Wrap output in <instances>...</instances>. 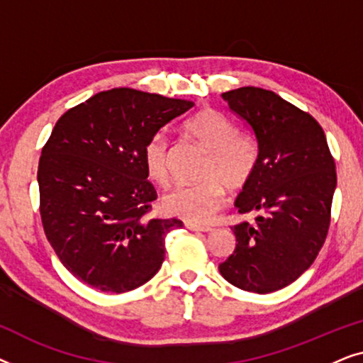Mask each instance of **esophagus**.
I'll use <instances>...</instances> for the list:
<instances>
[{
    "label": "esophagus",
    "mask_w": 363,
    "mask_h": 363,
    "mask_svg": "<svg viewBox=\"0 0 363 363\" xmlns=\"http://www.w3.org/2000/svg\"><path fill=\"white\" fill-rule=\"evenodd\" d=\"M185 226L188 228V230H191V231H203V233L211 231L210 226H206V225H196V223H191V221H186Z\"/></svg>",
    "instance_id": "1"
}]
</instances>
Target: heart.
Instances as JSON below:
<instances>
[{
    "label": "heart",
    "instance_id": "heart-1",
    "mask_svg": "<svg viewBox=\"0 0 363 363\" xmlns=\"http://www.w3.org/2000/svg\"><path fill=\"white\" fill-rule=\"evenodd\" d=\"M188 137L208 152L201 182L178 185L165 193L162 206L168 215L188 221H206L226 200V188L241 191L250 185L259 165V142L255 133L240 130L235 122L216 108H201L183 123ZM147 177L167 185L170 142L163 133L148 138L142 150Z\"/></svg>",
    "mask_w": 363,
    "mask_h": 363
}]
</instances>
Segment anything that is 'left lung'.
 Wrapping results in <instances>:
<instances>
[{"instance_id": "8db88e82", "label": "left lung", "mask_w": 363, "mask_h": 363, "mask_svg": "<svg viewBox=\"0 0 363 363\" xmlns=\"http://www.w3.org/2000/svg\"><path fill=\"white\" fill-rule=\"evenodd\" d=\"M223 99L252 127L261 155L235 203L255 221L231 228L238 245L220 272L242 291L267 294L294 282L324 246L335 162L319 122L272 91L240 87Z\"/></svg>"}]
</instances>
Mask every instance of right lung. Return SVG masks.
Returning a JSON list of instances; mask_svg holds the SVG:
<instances>
[{"label":"right lung","instance_id":"1","mask_svg":"<svg viewBox=\"0 0 363 363\" xmlns=\"http://www.w3.org/2000/svg\"><path fill=\"white\" fill-rule=\"evenodd\" d=\"M190 101L118 87L69 108L44 143L38 168L39 213L64 267L102 292L150 281L165 259L177 218H148L157 191L142 150Z\"/></svg>","mask_w":363,"mask_h":363}]
</instances>
